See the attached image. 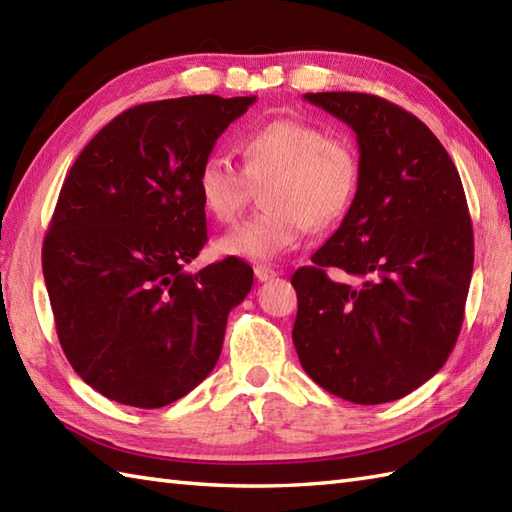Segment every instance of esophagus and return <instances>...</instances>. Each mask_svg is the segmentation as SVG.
<instances>
[{"label":"esophagus","instance_id":"obj_1","mask_svg":"<svg viewBox=\"0 0 512 512\" xmlns=\"http://www.w3.org/2000/svg\"><path fill=\"white\" fill-rule=\"evenodd\" d=\"M277 275H279L277 270L266 266V264H257V266H255V277H257L259 281H270V279H275Z\"/></svg>","mask_w":512,"mask_h":512}]
</instances>
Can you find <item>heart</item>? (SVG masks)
<instances>
[{
  "instance_id": "b5f03b06",
  "label": "heart",
  "mask_w": 512,
  "mask_h": 512,
  "mask_svg": "<svg viewBox=\"0 0 512 512\" xmlns=\"http://www.w3.org/2000/svg\"><path fill=\"white\" fill-rule=\"evenodd\" d=\"M244 169L209 154L198 169V195L217 222H233L254 182L268 180V209L217 242L222 255L270 262L301 244L312 226H330L350 211L361 182V160L350 140L299 118H275L239 143Z\"/></svg>"
}]
</instances>
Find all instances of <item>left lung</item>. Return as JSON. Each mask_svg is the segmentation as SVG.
Here are the masks:
<instances>
[{
	"label": "left lung",
	"mask_w": 512,
	"mask_h": 512,
	"mask_svg": "<svg viewBox=\"0 0 512 512\" xmlns=\"http://www.w3.org/2000/svg\"><path fill=\"white\" fill-rule=\"evenodd\" d=\"M303 99L347 123L361 151L350 211L312 266L292 275L301 367L330 394L380 405L447 363L473 275V226L447 149L420 118L374 94ZM341 267L361 287L327 277Z\"/></svg>",
	"instance_id": "left-lung-1"
}]
</instances>
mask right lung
<instances>
[{
    "label": "right lung",
    "mask_w": 512,
    "mask_h": 512,
    "mask_svg": "<svg viewBox=\"0 0 512 512\" xmlns=\"http://www.w3.org/2000/svg\"><path fill=\"white\" fill-rule=\"evenodd\" d=\"M255 96L200 94L118 114L76 158L43 239L57 336L105 398L158 409L211 374L253 286L237 257L187 273L206 244L198 169Z\"/></svg>",
    "instance_id": "obj_1"
}]
</instances>
